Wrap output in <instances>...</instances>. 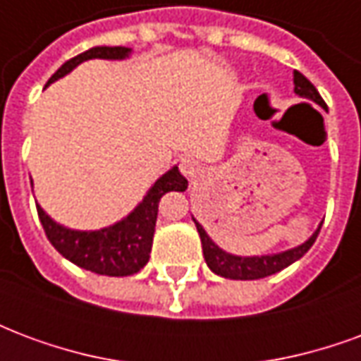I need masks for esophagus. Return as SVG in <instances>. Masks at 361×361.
<instances>
[{
    "instance_id": "34e87169",
    "label": "esophagus",
    "mask_w": 361,
    "mask_h": 361,
    "mask_svg": "<svg viewBox=\"0 0 361 361\" xmlns=\"http://www.w3.org/2000/svg\"><path fill=\"white\" fill-rule=\"evenodd\" d=\"M180 170H181V173L185 176V178H195L197 173H199V162H197L193 157L181 158Z\"/></svg>"
}]
</instances>
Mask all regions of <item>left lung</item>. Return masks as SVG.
I'll list each match as a JSON object with an SVG mask.
<instances>
[{
    "instance_id": "1",
    "label": "left lung",
    "mask_w": 361,
    "mask_h": 361,
    "mask_svg": "<svg viewBox=\"0 0 361 361\" xmlns=\"http://www.w3.org/2000/svg\"><path fill=\"white\" fill-rule=\"evenodd\" d=\"M294 92L302 98H307L311 102L319 104L321 108L326 110L325 100L321 98V94L317 92V89L311 85L305 77H303L300 71H294ZM197 226V232L201 235V243H203V255L207 265L214 274H220L224 279L232 280H257L265 279L269 274H274V272L286 269L288 265L295 263L298 259H302L310 247L317 240L319 230H321V224L317 226V230L305 240L300 245H295L292 250L280 251V253H269V255H234V253H228L220 247L219 243L212 242V238L207 234V230L203 228V224H199L195 219H193Z\"/></svg>"
}]
</instances>
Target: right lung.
<instances>
[{
	"label": "right lung",
	"instance_id": "1",
	"mask_svg": "<svg viewBox=\"0 0 361 361\" xmlns=\"http://www.w3.org/2000/svg\"><path fill=\"white\" fill-rule=\"evenodd\" d=\"M131 48L126 46H94L90 50L75 56L56 73L51 75L50 81L56 82L73 71L75 67L81 66L89 59H127L131 56ZM188 188V180L181 176L180 168L172 166L166 173H162L142 197V201L127 216L110 226L98 228V230H73L59 224L46 214L40 204H36L38 216L42 222L44 232L48 235L50 243L56 250L69 259L71 263L81 267L85 271L106 274V276H129L139 272L149 263L150 247H152V235L157 226L158 203L164 193L173 189Z\"/></svg>",
	"mask_w": 361,
	"mask_h": 361
}]
</instances>
